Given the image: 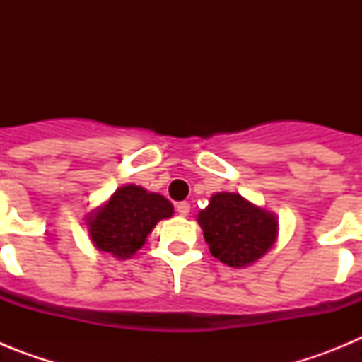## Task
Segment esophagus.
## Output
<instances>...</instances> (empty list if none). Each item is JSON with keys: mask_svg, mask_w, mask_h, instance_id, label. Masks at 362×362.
Returning a JSON list of instances; mask_svg holds the SVG:
<instances>
[{"mask_svg": "<svg viewBox=\"0 0 362 362\" xmlns=\"http://www.w3.org/2000/svg\"><path fill=\"white\" fill-rule=\"evenodd\" d=\"M177 214L179 216L187 217L188 214H190V203H187V201H183V203L177 204Z\"/></svg>", "mask_w": 362, "mask_h": 362, "instance_id": "1", "label": "esophagus"}]
</instances>
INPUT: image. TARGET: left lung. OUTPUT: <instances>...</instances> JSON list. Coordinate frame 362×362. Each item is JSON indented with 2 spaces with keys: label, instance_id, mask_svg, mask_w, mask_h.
<instances>
[{
  "label": "left lung",
  "instance_id": "1",
  "mask_svg": "<svg viewBox=\"0 0 362 362\" xmlns=\"http://www.w3.org/2000/svg\"><path fill=\"white\" fill-rule=\"evenodd\" d=\"M210 254L232 268H243L263 257L276 245L279 223L276 214L235 194L217 192L197 214Z\"/></svg>",
  "mask_w": 362,
  "mask_h": 362
}]
</instances>
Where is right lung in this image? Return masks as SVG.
<instances>
[{
	"label": "right lung",
	"instance_id": "right-lung-1",
	"mask_svg": "<svg viewBox=\"0 0 362 362\" xmlns=\"http://www.w3.org/2000/svg\"><path fill=\"white\" fill-rule=\"evenodd\" d=\"M172 216L174 206L165 196L137 185H124L88 214L86 228L99 252L124 261L145 245L159 221Z\"/></svg>",
	"mask_w": 362,
	"mask_h": 362
}]
</instances>
